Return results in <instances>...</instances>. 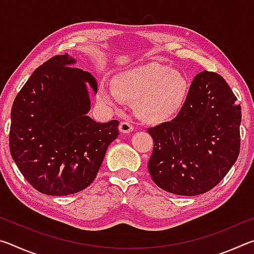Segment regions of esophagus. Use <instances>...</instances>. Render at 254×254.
<instances>
[{
	"mask_svg": "<svg viewBox=\"0 0 254 254\" xmlns=\"http://www.w3.org/2000/svg\"><path fill=\"white\" fill-rule=\"evenodd\" d=\"M119 130L121 133H123V134H127V133H130L133 131V127L132 124L130 122H121V124H120V127Z\"/></svg>",
	"mask_w": 254,
	"mask_h": 254,
	"instance_id": "obj_1",
	"label": "esophagus"
}]
</instances>
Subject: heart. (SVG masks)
Masks as SVG:
<instances>
[{
  "instance_id": "obj_1",
  "label": "heart",
  "mask_w": 254,
  "mask_h": 254,
  "mask_svg": "<svg viewBox=\"0 0 254 254\" xmlns=\"http://www.w3.org/2000/svg\"><path fill=\"white\" fill-rule=\"evenodd\" d=\"M188 93L182 72L159 63H147L124 70L115 77V86L103 80L98 96L109 105L123 98L133 101L137 117L149 122L162 121L177 113Z\"/></svg>"
}]
</instances>
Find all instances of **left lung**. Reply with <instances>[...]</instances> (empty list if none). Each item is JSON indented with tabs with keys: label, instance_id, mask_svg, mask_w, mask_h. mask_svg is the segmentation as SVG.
<instances>
[{
	"label": "left lung",
	"instance_id": "1",
	"mask_svg": "<svg viewBox=\"0 0 254 254\" xmlns=\"http://www.w3.org/2000/svg\"><path fill=\"white\" fill-rule=\"evenodd\" d=\"M241 119V106L222 76L207 70L196 75L177 117L148 128L153 183L180 196L214 188L239 157Z\"/></svg>",
	"mask_w": 254,
	"mask_h": 254
}]
</instances>
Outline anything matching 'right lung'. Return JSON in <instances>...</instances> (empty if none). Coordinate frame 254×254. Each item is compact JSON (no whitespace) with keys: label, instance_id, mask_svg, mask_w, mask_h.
Wrapping results in <instances>:
<instances>
[{"label":"right lung","instance_id":"obj_1","mask_svg":"<svg viewBox=\"0 0 254 254\" xmlns=\"http://www.w3.org/2000/svg\"><path fill=\"white\" fill-rule=\"evenodd\" d=\"M68 54L55 56L32 72L11 110L10 152L33 188L66 196L93 183L119 121L100 123L88 117L89 91L97 83L75 68Z\"/></svg>","mask_w":254,"mask_h":254}]
</instances>
